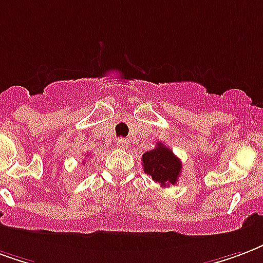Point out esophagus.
Masks as SVG:
<instances>
[{
	"mask_svg": "<svg viewBox=\"0 0 263 263\" xmlns=\"http://www.w3.org/2000/svg\"><path fill=\"white\" fill-rule=\"evenodd\" d=\"M129 145V142H128V139H125V138H118L117 139V146L121 147V149H124V147H126Z\"/></svg>",
	"mask_w": 263,
	"mask_h": 263,
	"instance_id": "1",
	"label": "esophagus"
}]
</instances>
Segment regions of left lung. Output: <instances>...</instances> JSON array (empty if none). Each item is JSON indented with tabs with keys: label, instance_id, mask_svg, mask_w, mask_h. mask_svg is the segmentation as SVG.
Wrapping results in <instances>:
<instances>
[{
	"label": "left lung",
	"instance_id": "left-lung-1",
	"mask_svg": "<svg viewBox=\"0 0 263 263\" xmlns=\"http://www.w3.org/2000/svg\"><path fill=\"white\" fill-rule=\"evenodd\" d=\"M142 166L143 171L151 176L155 182H159L161 186H167L176 185L181 174L182 163L171 149L159 142L155 149L143 153Z\"/></svg>",
	"mask_w": 263,
	"mask_h": 263
}]
</instances>
